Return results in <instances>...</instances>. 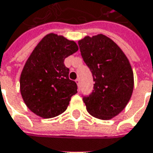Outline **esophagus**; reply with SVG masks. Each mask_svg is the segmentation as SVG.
I'll return each instance as SVG.
<instances>
[{
	"instance_id": "1",
	"label": "esophagus",
	"mask_w": 153,
	"mask_h": 153,
	"mask_svg": "<svg viewBox=\"0 0 153 153\" xmlns=\"http://www.w3.org/2000/svg\"><path fill=\"white\" fill-rule=\"evenodd\" d=\"M76 83L77 84V86H78V88H79V87H80V79H76Z\"/></svg>"
}]
</instances>
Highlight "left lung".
<instances>
[{
    "mask_svg": "<svg viewBox=\"0 0 153 153\" xmlns=\"http://www.w3.org/2000/svg\"><path fill=\"white\" fill-rule=\"evenodd\" d=\"M81 54L94 77V90L83 97L88 112L109 120L120 113L134 89V73L128 58L106 36L99 34L78 41Z\"/></svg>",
    "mask_w": 153,
    "mask_h": 153,
    "instance_id": "obj_1",
    "label": "left lung"
}]
</instances>
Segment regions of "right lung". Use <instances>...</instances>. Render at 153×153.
<instances>
[{
  "label": "right lung",
  "mask_w": 153,
  "mask_h": 153,
  "mask_svg": "<svg viewBox=\"0 0 153 153\" xmlns=\"http://www.w3.org/2000/svg\"><path fill=\"white\" fill-rule=\"evenodd\" d=\"M78 50L74 41L48 34L28 58L20 75V93L33 113L42 118L62 114L71 98L77 93L76 83L69 79L65 59Z\"/></svg>",
  "instance_id": "1"
}]
</instances>
